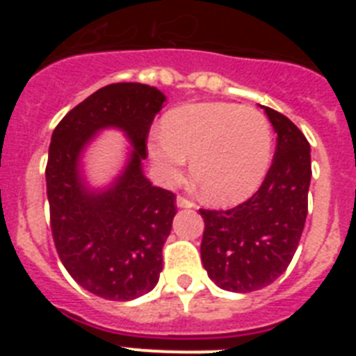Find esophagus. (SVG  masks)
I'll use <instances>...</instances> for the list:
<instances>
[{
    "label": "esophagus",
    "instance_id": "34e87169",
    "mask_svg": "<svg viewBox=\"0 0 356 356\" xmlns=\"http://www.w3.org/2000/svg\"><path fill=\"white\" fill-rule=\"evenodd\" d=\"M176 205L180 207V209H194V201H191L188 200V197H185V196H178L176 197Z\"/></svg>",
    "mask_w": 356,
    "mask_h": 356
}]
</instances>
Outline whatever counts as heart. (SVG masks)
Returning <instances> with one entry per match:
<instances>
[{"instance_id":"heart-1","label":"heart","mask_w":356,"mask_h":356,"mask_svg":"<svg viewBox=\"0 0 356 356\" xmlns=\"http://www.w3.org/2000/svg\"><path fill=\"white\" fill-rule=\"evenodd\" d=\"M147 153L160 180H181L187 156L200 193L212 203H237L267 175L273 128L266 115L235 103H188L168 112L147 137Z\"/></svg>"}]
</instances>
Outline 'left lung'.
Wrapping results in <instances>:
<instances>
[{
    "mask_svg": "<svg viewBox=\"0 0 356 356\" xmlns=\"http://www.w3.org/2000/svg\"><path fill=\"white\" fill-rule=\"evenodd\" d=\"M264 112L276 131V151L260 188L234 209H200L201 262L217 287L232 292L259 291L284 275L308 212L310 144L284 114L269 106Z\"/></svg>",
    "mask_w": 356,
    "mask_h": 356,
    "instance_id": "left-lung-1",
    "label": "left lung"
}]
</instances>
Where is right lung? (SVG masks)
Segmentation results:
<instances>
[{"instance_id": "1", "label": "right lung", "mask_w": 356, "mask_h": 356, "mask_svg": "<svg viewBox=\"0 0 356 356\" xmlns=\"http://www.w3.org/2000/svg\"><path fill=\"white\" fill-rule=\"evenodd\" d=\"M163 102L165 96L149 85H106L69 110L51 135L46 187L56 253L74 282L105 300H135L153 291L162 271L176 196L151 185L140 162ZM106 126L121 127L134 151L116 184L94 195L77 175V159Z\"/></svg>"}]
</instances>
